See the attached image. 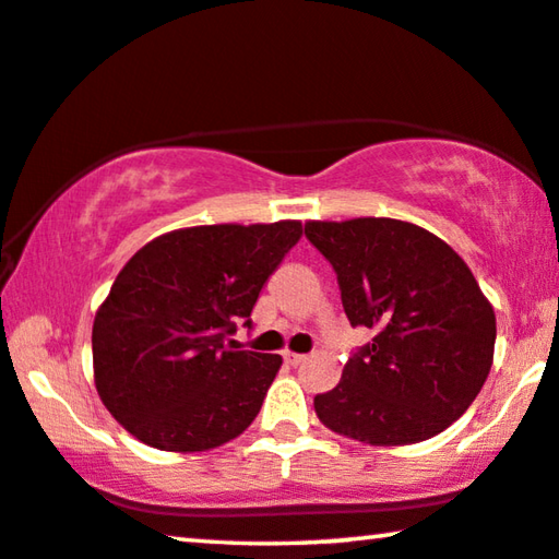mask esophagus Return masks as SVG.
<instances>
[{
    "label": "esophagus",
    "mask_w": 559,
    "mask_h": 559,
    "mask_svg": "<svg viewBox=\"0 0 559 559\" xmlns=\"http://www.w3.org/2000/svg\"><path fill=\"white\" fill-rule=\"evenodd\" d=\"M283 358H286V362H288V366H300V362H304L306 360V356H300V353H290V350H286V353H283Z\"/></svg>",
    "instance_id": "1"
}]
</instances>
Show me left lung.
Returning <instances> with one entry per match:
<instances>
[{"instance_id":"1","label":"left lung","mask_w":559,"mask_h":559,"mask_svg":"<svg viewBox=\"0 0 559 559\" xmlns=\"http://www.w3.org/2000/svg\"><path fill=\"white\" fill-rule=\"evenodd\" d=\"M306 238L333 265L350 325L373 331L341 383L313 397L321 423L370 445H411L453 425L490 373L498 333L467 263L395 218L308 221Z\"/></svg>"}]
</instances>
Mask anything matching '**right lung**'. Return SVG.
<instances>
[{"mask_svg":"<svg viewBox=\"0 0 559 559\" xmlns=\"http://www.w3.org/2000/svg\"><path fill=\"white\" fill-rule=\"evenodd\" d=\"M300 236L298 221L193 226L131 255L92 331L96 391L131 436L199 453L253 423L281 356L226 341Z\"/></svg>","mask_w":559,"mask_h":559,"instance_id":"add662e5","label":"right lung"}]
</instances>
